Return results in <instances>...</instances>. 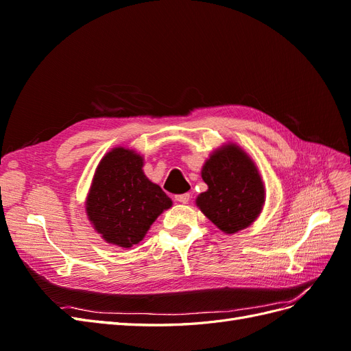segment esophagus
<instances>
[{"label":"esophagus","instance_id":"obj_1","mask_svg":"<svg viewBox=\"0 0 351 351\" xmlns=\"http://www.w3.org/2000/svg\"><path fill=\"white\" fill-rule=\"evenodd\" d=\"M176 200L180 202V204H187V202L190 200V195L189 193H184V195H177L176 196Z\"/></svg>","mask_w":351,"mask_h":351}]
</instances>
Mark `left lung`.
Segmentation results:
<instances>
[{
    "instance_id": "obj_1",
    "label": "left lung",
    "mask_w": 351,
    "mask_h": 351,
    "mask_svg": "<svg viewBox=\"0 0 351 351\" xmlns=\"http://www.w3.org/2000/svg\"><path fill=\"white\" fill-rule=\"evenodd\" d=\"M208 190L196 197V206L226 234L250 227L265 205V186L250 155L237 143L212 151L200 171Z\"/></svg>"
}]
</instances>
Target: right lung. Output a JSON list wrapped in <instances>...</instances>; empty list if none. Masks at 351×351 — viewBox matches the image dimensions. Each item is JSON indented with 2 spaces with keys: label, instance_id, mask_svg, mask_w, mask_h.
<instances>
[{
  "label": "right lung",
  "instance_id": "1",
  "mask_svg": "<svg viewBox=\"0 0 351 351\" xmlns=\"http://www.w3.org/2000/svg\"><path fill=\"white\" fill-rule=\"evenodd\" d=\"M143 164L141 154L117 146L95 169L84 209L95 231L112 246L130 249L141 243L155 219L173 206L145 176Z\"/></svg>",
  "mask_w": 351,
  "mask_h": 351
}]
</instances>
